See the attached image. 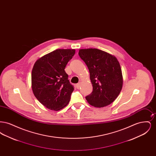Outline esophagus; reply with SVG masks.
<instances>
[{
    "instance_id": "obj_1",
    "label": "esophagus",
    "mask_w": 156,
    "mask_h": 156,
    "mask_svg": "<svg viewBox=\"0 0 156 156\" xmlns=\"http://www.w3.org/2000/svg\"><path fill=\"white\" fill-rule=\"evenodd\" d=\"M80 87H81V84H80V83H77V84L76 85V87L77 89H80Z\"/></svg>"
}]
</instances>
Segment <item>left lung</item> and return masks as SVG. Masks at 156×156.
Returning a JSON list of instances; mask_svg holds the SVG:
<instances>
[{"mask_svg": "<svg viewBox=\"0 0 156 156\" xmlns=\"http://www.w3.org/2000/svg\"><path fill=\"white\" fill-rule=\"evenodd\" d=\"M78 54L86 64L93 87L85 97L90 105L102 108L118 97L123 86V76L119 61L108 52L97 48L80 49Z\"/></svg>", "mask_w": 156, "mask_h": 156, "instance_id": "left-lung-1", "label": "left lung"}]
</instances>
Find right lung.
Listing matches in <instances>:
<instances>
[{"instance_id": "right-lung-1", "label": "right lung", "mask_w": 156, "mask_h": 156, "mask_svg": "<svg viewBox=\"0 0 156 156\" xmlns=\"http://www.w3.org/2000/svg\"><path fill=\"white\" fill-rule=\"evenodd\" d=\"M75 53L74 49H58L38 58L31 73V88L37 100L52 111L69 103L74 87L64 69Z\"/></svg>"}]
</instances>
